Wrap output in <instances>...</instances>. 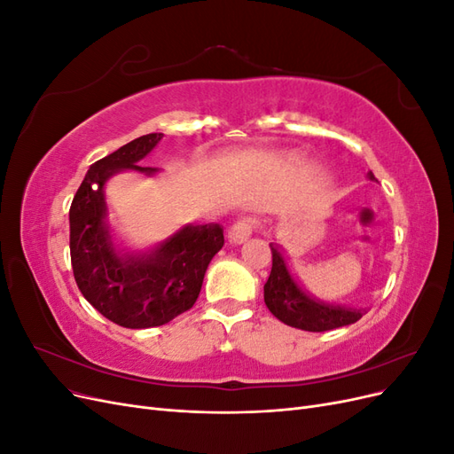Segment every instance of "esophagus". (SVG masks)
<instances>
[{"label":"esophagus","mask_w":454,"mask_h":454,"mask_svg":"<svg viewBox=\"0 0 454 454\" xmlns=\"http://www.w3.org/2000/svg\"><path fill=\"white\" fill-rule=\"evenodd\" d=\"M255 231V222L250 217H244L240 222L231 227L229 231V240L231 244H242Z\"/></svg>","instance_id":"obj_1"}]
</instances>
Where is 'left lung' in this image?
<instances>
[{"instance_id":"left-lung-1","label":"left lung","mask_w":454,"mask_h":454,"mask_svg":"<svg viewBox=\"0 0 454 454\" xmlns=\"http://www.w3.org/2000/svg\"><path fill=\"white\" fill-rule=\"evenodd\" d=\"M367 177L375 182L373 172H369ZM270 252L272 269L263 287L265 305L280 322L305 329V332H329V329L350 325L362 318L364 310L322 303L301 290L287 269L280 246L270 244Z\"/></svg>"}]
</instances>
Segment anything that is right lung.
I'll use <instances>...</instances> for the list:
<instances>
[{
  "label": "right lung",
  "instance_id": "add662e5",
  "mask_svg": "<svg viewBox=\"0 0 454 454\" xmlns=\"http://www.w3.org/2000/svg\"><path fill=\"white\" fill-rule=\"evenodd\" d=\"M160 132L145 134L96 160L79 185L70 208V254L81 294L107 320L130 329L168 324L195 305L204 272L222 250L217 223L185 225L151 252H119L107 223L104 185L121 170L153 176L140 167Z\"/></svg>",
  "mask_w": 454,
  "mask_h": 454
}]
</instances>
